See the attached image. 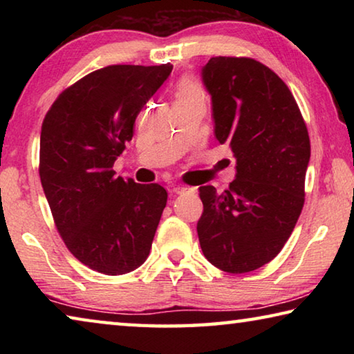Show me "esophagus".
Here are the masks:
<instances>
[{
    "label": "esophagus",
    "instance_id": "obj_1",
    "mask_svg": "<svg viewBox=\"0 0 354 354\" xmlns=\"http://www.w3.org/2000/svg\"><path fill=\"white\" fill-rule=\"evenodd\" d=\"M173 192H175L176 195H181V194H189V192H194V189L185 187V185H176V187L173 189Z\"/></svg>",
    "mask_w": 354,
    "mask_h": 354
}]
</instances>
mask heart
Listing matches in <instances>:
<instances>
[{
  "label": "heart",
  "mask_w": 354,
  "mask_h": 354,
  "mask_svg": "<svg viewBox=\"0 0 354 354\" xmlns=\"http://www.w3.org/2000/svg\"><path fill=\"white\" fill-rule=\"evenodd\" d=\"M190 95H203V88L192 80H184L183 82H179L176 88V98L190 97Z\"/></svg>",
  "instance_id": "heart-1"
}]
</instances>
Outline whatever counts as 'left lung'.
<instances>
[{
  "mask_svg": "<svg viewBox=\"0 0 354 354\" xmlns=\"http://www.w3.org/2000/svg\"><path fill=\"white\" fill-rule=\"evenodd\" d=\"M203 82L214 134L234 153L237 173L220 195L214 185L200 187V245L220 270L253 272L277 257L301 214L308 128L286 82L259 61L211 57Z\"/></svg>",
  "mask_w": 354,
  "mask_h": 354,
  "instance_id": "obj_1",
  "label": "left lung"
}]
</instances>
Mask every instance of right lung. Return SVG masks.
Listing matches in <instances>:
<instances>
[{
	"instance_id": "obj_1",
	"label": "right lung",
	"mask_w": 354,
	"mask_h": 354,
	"mask_svg": "<svg viewBox=\"0 0 354 354\" xmlns=\"http://www.w3.org/2000/svg\"><path fill=\"white\" fill-rule=\"evenodd\" d=\"M171 68L95 70L65 88L41 123L39 175L53 220L70 253L95 272L129 273L151 250L167 190L117 178L113 162Z\"/></svg>"
}]
</instances>
